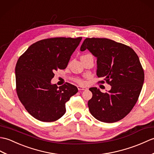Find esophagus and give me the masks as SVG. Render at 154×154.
<instances>
[{"instance_id":"1","label":"esophagus","mask_w":154,"mask_h":154,"mask_svg":"<svg viewBox=\"0 0 154 154\" xmlns=\"http://www.w3.org/2000/svg\"><path fill=\"white\" fill-rule=\"evenodd\" d=\"M78 90H87L88 88L86 87H84V86H78Z\"/></svg>"}]
</instances>
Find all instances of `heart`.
Returning a JSON list of instances; mask_svg holds the SVG:
<instances>
[{"mask_svg":"<svg viewBox=\"0 0 154 154\" xmlns=\"http://www.w3.org/2000/svg\"><path fill=\"white\" fill-rule=\"evenodd\" d=\"M78 82L80 83H82V81H81V80H78Z\"/></svg>","mask_w":154,"mask_h":154,"instance_id":"b5f03b06","label":"heart"}]
</instances>
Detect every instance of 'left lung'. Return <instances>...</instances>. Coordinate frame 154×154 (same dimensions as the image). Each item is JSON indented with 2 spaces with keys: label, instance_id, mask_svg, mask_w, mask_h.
<instances>
[{
  "label": "left lung",
  "instance_id": "1",
  "mask_svg": "<svg viewBox=\"0 0 154 154\" xmlns=\"http://www.w3.org/2000/svg\"><path fill=\"white\" fill-rule=\"evenodd\" d=\"M86 49L97 59V76L111 86L105 93L95 87L90 88L93 95L88 101L89 110L100 121H120L135 105L144 84L139 58L130 47L107 38L85 39L80 51Z\"/></svg>",
  "mask_w": 154,
  "mask_h": 154
}]
</instances>
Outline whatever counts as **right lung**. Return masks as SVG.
I'll list each match as a JSON object with an SVG mask.
<instances>
[{"label":"right lung","instance_id":"1","mask_svg":"<svg viewBox=\"0 0 154 154\" xmlns=\"http://www.w3.org/2000/svg\"><path fill=\"white\" fill-rule=\"evenodd\" d=\"M82 37H54L39 41L19 58L15 68L19 100L33 117L43 122L57 121L66 112L65 103L78 92L69 83L51 84L54 71L65 69Z\"/></svg>","mask_w":154,"mask_h":154}]
</instances>
